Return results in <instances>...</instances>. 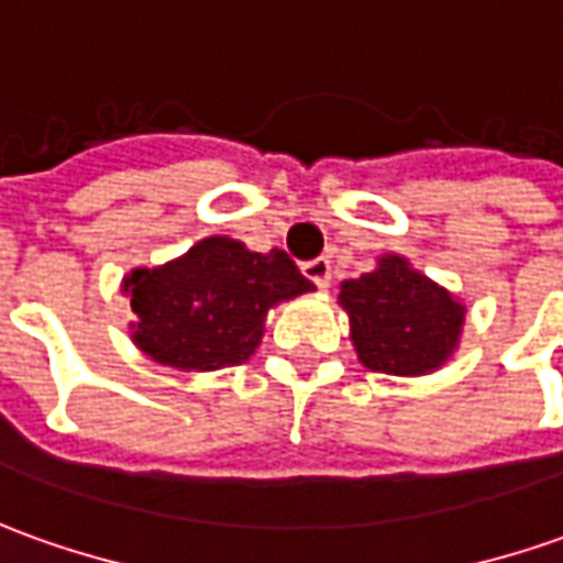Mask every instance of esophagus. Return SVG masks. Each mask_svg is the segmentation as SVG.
<instances>
[{
    "instance_id": "1",
    "label": "esophagus",
    "mask_w": 563,
    "mask_h": 563,
    "mask_svg": "<svg viewBox=\"0 0 563 563\" xmlns=\"http://www.w3.org/2000/svg\"><path fill=\"white\" fill-rule=\"evenodd\" d=\"M301 274H305V277H308V280L317 286V289H327L332 280V267L327 258H313V262H305V265H301Z\"/></svg>"
}]
</instances>
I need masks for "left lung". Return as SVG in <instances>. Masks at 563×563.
<instances>
[{"instance_id":"left-lung-1","label":"left lung","mask_w":563,"mask_h":563,"mask_svg":"<svg viewBox=\"0 0 563 563\" xmlns=\"http://www.w3.org/2000/svg\"><path fill=\"white\" fill-rule=\"evenodd\" d=\"M339 305L357 361L373 373L428 376L459 351L465 305L404 255H378L369 274L342 280Z\"/></svg>"}]
</instances>
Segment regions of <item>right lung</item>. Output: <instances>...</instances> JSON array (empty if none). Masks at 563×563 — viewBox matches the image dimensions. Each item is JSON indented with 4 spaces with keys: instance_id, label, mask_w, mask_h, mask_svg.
<instances>
[{
    "instance_id": "right-lung-1",
    "label": "right lung",
    "mask_w": 563,
    "mask_h": 563,
    "mask_svg": "<svg viewBox=\"0 0 563 563\" xmlns=\"http://www.w3.org/2000/svg\"><path fill=\"white\" fill-rule=\"evenodd\" d=\"M313 292L283 250L252 252L231 236H206L185 255L122 277L137 351L185 373L246 363L262 345L267 313Z\"/></svg>"
}]
</instances>
